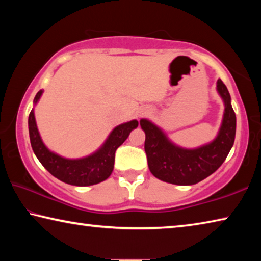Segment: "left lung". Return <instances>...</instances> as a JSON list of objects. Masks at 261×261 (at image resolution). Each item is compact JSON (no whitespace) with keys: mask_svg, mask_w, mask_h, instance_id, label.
<instances>
[{"mask_svg":"<svg viewBox=\"0 0 261 261\" xmlns=\"http://www.w3.org/2000/svg\"><path fill=\"white\" fill-rule=\"evenodd\" d=\"M216 87L226 108L219 135L208 145L196 149L180 148L170 143L152 122L140 121L146 135L145 152L148 168L156 178L171 184L192 185L208 177L226 160L235 141L236 115L228 88L221 79Z\"/></svg>","mask_w":261,"mask_h":261,"instance_id":"left-lung-1","label":"left lung"}]
</instances>
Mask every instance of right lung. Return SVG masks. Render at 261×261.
Returning <instances> with one entry per match:
<instances>
[{
    "mask_svg": "<svg viewBox=\"0 0 261 261\" xmlns=\"http://www.w3.org/2000/svg\"><path fill=\"white\" fill-rule=\"evenodd\" d=\"M41 94L42 90L39 91L35 95L34 103L38 102ZM137 126H138V121L136 120L118 125L112 131L103 146L98 152L84 159L69 160L50 152L43 145L39 135L37 123H35L33 109L29 115L31 146L38 160L56 178L67 184L76 185V187H87V185L98 184L107 179L114 169L115 152Z\"/></svg>",
    "mask_w": 261,
    "mask_h": 261,
    "instance_id": "1",
    "label": "right lung"
}]
</instances>
